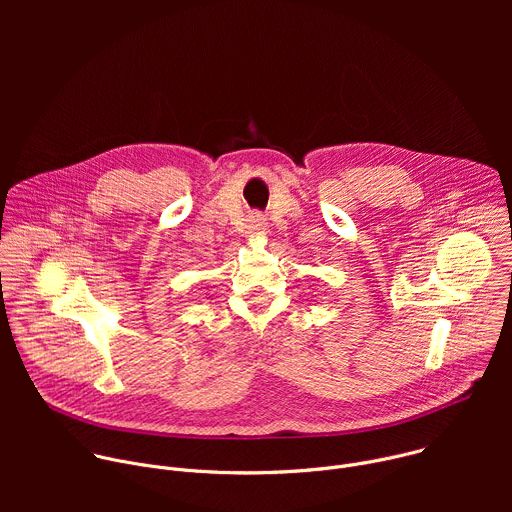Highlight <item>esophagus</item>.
<instances>
[{"instance_id":"1","label":"esophagus","mask_w":512,"mask_h":512,"mask_svg":"<svg viewBox=\"0 0 512 512\" xmlns=\"http://www.w3.org/2000/svg\"><path fill=\"white\" fill-rule=\"evenodd\" d=\"M265 227H267V223H265V218L261 216V214H253L251 218H249V233L251 235H261V233H265Z\"/></svg>"}]
</instances>
